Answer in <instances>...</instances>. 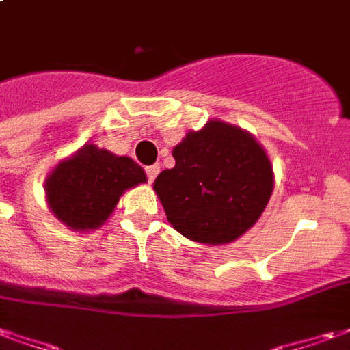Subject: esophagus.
I'll return each mask as SVG.
<instances>
[{"mask_svg":"<svg viewBox=\"0 0 350 350\" xmlns=\"http://www.w3.org/2000/svg\"><path fill=\"white\" fill-rule=\"evenodd\" d=\"M159 174V165H152V167H146V178L148 182H153L155 178Z\"/></svg>","mask_w":350,"mask_h":350,"instance_id":"esophagus-1","label":"esophagus"}]
</instances>
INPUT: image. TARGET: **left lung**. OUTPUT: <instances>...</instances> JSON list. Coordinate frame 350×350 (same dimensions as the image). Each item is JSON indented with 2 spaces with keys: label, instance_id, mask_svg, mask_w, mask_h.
Here are the masks:
<instances>
[{
  "label": "left lung",
  "instance_id": "left-lung-1",
  "mask_svg": "<svg viewBox=\"0 0 350 350\" xmlns=\"http://www.w3.org/2000/svg\"><path fill=\"white\" fill-rule=\"evenodd\" d=\"M174 168L153 189L168 223L198 243H228L251 228L270 200L273 174L255 138L223 122L191 131L172 150Z\"/></svg>",
  "mask_w": 350,
  "mask_h": 350
}]
</instances>
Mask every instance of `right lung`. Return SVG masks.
<instances>
[{"mask_svg":"<svg viewBox=\"0 0 350 350\" xmlns=\"http://www.w3.org/2000/svg\"><path fill=\"white\" fill-rule=\"evenodd\" d=\"M144 182V170L133 159L88 144L50 174L46 197L62 223L88 230L107 221L123 191Z\"/></svg>","mask_w":350,"mask_h":350,"instance_id":"add662e5","label":"right lung"}]
</instances>
